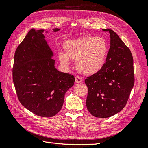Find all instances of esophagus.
<instances>
[{"label": "esophagus", "mask_w": 148, "mask_h": 148, "mask_svg": "<svg viewBox=\"0 0 148 148\" xmlns=\"http://www.w3.org/2000/svg\"><path fill=\"white\" fill-rule=\"evenodd\" d=\"M75 82L77 83H79L82 82V79L81 77H78V76H77V77H75Z\"/></svg>", "instance_id": "obj_1"}]
</instances>
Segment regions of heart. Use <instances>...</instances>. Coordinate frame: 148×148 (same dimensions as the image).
<instances>
[{
  "label": "heart",
  "instance_id": "heart-1",
  "mask_svg": "<svg viewBox=\"0 0 148 148\" xmlns=\"http://www.w3.org/2000/svg\"><path fill=\"white\" fill-rule=\"evenodd\" d=\"M64 49L65 53H59L61 63L67 66L70 64L69 59L75 60L77 70L84 75H92L101 70L108 52L107 41L101 36L70 39L64 43Z\"/></svg>",
  "mask_w": 148,
  "mask_h": 148
}]
</instances>
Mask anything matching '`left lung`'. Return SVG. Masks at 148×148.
Returning a JSON list of instances; mask_svg holds the SVG:
<instances>
[{
	"label": "left lung",
	"mask_w": 148,
	"mask_h": 148,
	"mask_svg": "<svg viewBox=\"0 0 148 148\" xmlns=\"http://www.w3.org/2000/svg\"><path fill=\"white\" fill-rule=\"evenodd\" d=\"M110 46L101 70L85 79L86 107L94 117L107 118L126 106L135 83L133 59L130 49L110 29Z\"/></svg>",
	"instance_id": "obj_1"
}]
</instances>
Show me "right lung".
Wrapping results in <instances>:
<instances>
[{
  "instance_id": "right-lung-1",
  "label": "right lung",
  "mask_w": 148,
  "mask_h": 148,
  "mask_svg": "<svg viewBox=\"0 0 148 148\" xmlns=\"http://www.w3.org/2000/svg\"><path fill=\"white\" fill-rule=\"evenodd\" d=\"M55 28L53 31H59ZM43 29H31L16 49L13 82L21 104L35 115L52 117L61 110L74 76L58 71Z\"/></svg>"
}]
</instances>
